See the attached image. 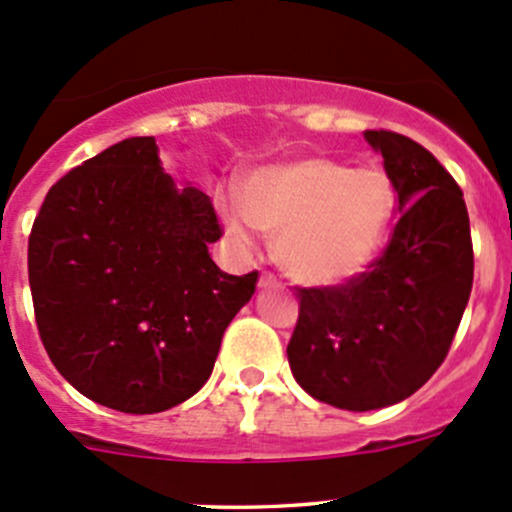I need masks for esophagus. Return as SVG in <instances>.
<instances>
[{"label":"esophagus","mask_w":512,"mask_h":512,"mask_svg":"<svg viewBox=\"0 0 512 512\" xmlns=\"http://www.w3.org/2000/svg\"><path fill=\"white\" fill-rule=\"evenodd\" d=\"M277 285H280V280H277V277L272 275V272H262L260 287H277Z\"/></svg>","instance_id":"1"}]
</instances>
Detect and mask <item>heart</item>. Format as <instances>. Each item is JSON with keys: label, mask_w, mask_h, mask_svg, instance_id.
Wrapping results in <instances>:
<instances>
[{"label": "heart", "mask_w": 512, "mask_h": 512, "mask_svg": "<svg viewBox=\"0 0 512 512\" xmlns=\"http://www.w3.org/2000/svg\"><path fill=\"white\" fill-rule=\"evenodd\" d=\"M218 210L240 245H250L255 227L275 237V257L289 277L334 285L366 270L381 250L396 188L376 165L312 156L252 170L242 198L225 190Z\"/></svg>", "instance_id": "obj_1"}]
</instances>
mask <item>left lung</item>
<instances>
[{
  "label": "left lung",
  "instance_id": "left-lung-1",
  "mask_svg": "<svg viewBox=\"0 0 512 512\" xmlns=\"http://www.w3.org/2000/svg\"><path fill=\"white\" fill-rule=\"evenodd\" d=\"M364 136L384 156L401 215L364 272L297 287L287 344L297 384L347 411L384 409L421 389L446 359L473 287L471 223L453 175L401 133Z\"/></svg>",
  "mask_w": 512,
  "mask_h": 512
}]
</instances>
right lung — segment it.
<instances>
[{
	"instance_id": "1",
	"label": "right lung",
	"mask_w": 512,
	"mask_h": 512,
	"mask_svg": "<svg viewBox=\"0 0 512 512\" xmlns=\"http://www.w3.org/2000/svg\"><path fill=\"white\" fill-rule=\"evenodd\" d=\"M213 200L175 188L153 136L126 138L51 185L29 235L36 329L76 391L123 414H158L213 374L257 270L227 275Z\"/></svg>"
}]
</instances>
